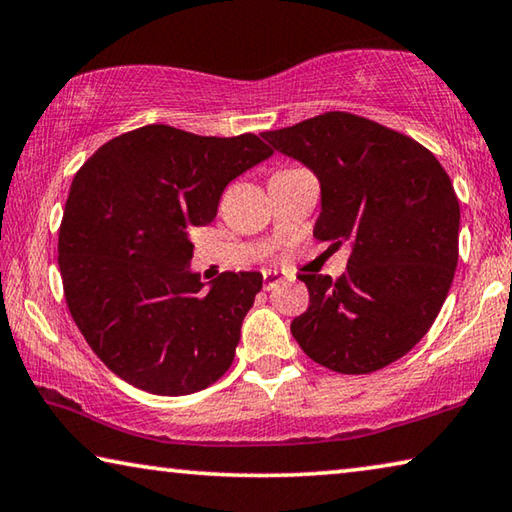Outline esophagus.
Instances as JSON below:
<instances>
[{"label": "esophagus", "instance_id": "34e87169", "mask_svg": "<svg viewBox=\"0 0 512 512\" xmlns=\"http://www.w3.org/2000/svg\"><path fill=\"white\" fill-rule=\"evenodd\" d=\"M285 282V275H282L280 271H264V289L271 291L273 287H278Z\"/></svg>", "mask_w": 512, "mask_h": 512}]
</instances>
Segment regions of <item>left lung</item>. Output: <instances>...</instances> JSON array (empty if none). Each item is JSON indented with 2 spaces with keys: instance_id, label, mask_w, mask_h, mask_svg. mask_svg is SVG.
<instances>
[{
  "instance_id": "left-lung-1",
  "label": "left lung",
  "mask_w": 512,
  "mask_h": 512,
  "mask_svg": "<svg viewBox=\"0 0 512 512\" xmlns=\"http://www.w3.org/2000/svg\"><path fill=\"white\" fill-rule=\"evenodd\" d=\"M321 182L314 239L351 246L346 273H300L310 307L291 321L307 358L360 376L415 348L458 266L460 205L435 154L396 129L326 111L262 134Z\"/></svg>"
}]
</instances>
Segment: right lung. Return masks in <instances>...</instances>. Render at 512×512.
Wrapping results in <instances>:
<instances>
[{
	"label": "right lung",
	"instance_id": "add662e5",
	"mask_svg": "<svg viewBox=\"0 0 512 512\" xmlns=\"http://www.w3.org/2000/svg\"><path fill=\"white\" fill-rule=\"evenodd\" d=\"M273 150L255 134L145 125L104 143L72 180L59 227L68 310L125 383L184 396L230 369L262 273L189 271L193 227L214 221L234 177Z\"/></svg>",
	"mask_w": 512,
	"mask_h": 512
}]
</instances>
